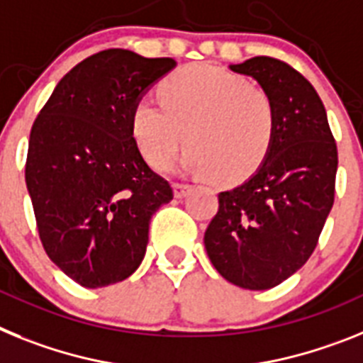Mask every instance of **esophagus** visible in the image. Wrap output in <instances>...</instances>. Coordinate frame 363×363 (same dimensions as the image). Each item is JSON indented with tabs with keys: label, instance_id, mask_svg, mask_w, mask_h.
Returning a JSON list of instances; mask_svg holds the SVG:
<instances>
[{
	"label": "esophagus",
	"instance_id": "esophagus-1",
	"mask_svg": "<svg viewBox=\"0 0 363 363\" xmlns=\"http://www.w3.org/2000/svg\"><path fill=\"white\" fill-rule=\"evenodd\" d=\"M191 190V184H188V182H173V194H175V197H184L188 191Z\"/></svg>",
	"mask_w": 363,
	"mask_h": 363
}]
</instances>
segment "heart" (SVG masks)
I'll list each match as a JSON object with an SVG mask.
<instances>
[{
  "mask_svg": "<svg viewBox=\"0 0 363 363\" xmlns=\"http://www.w3.org/2000/svg\"><path fill=\"white\" fill-rule=\"evenodd\" d=\"M160 100L143 96L131 111V133L151 168L164 169L184 146V168L219 184H235L259 169L276 135V107L241 74L197 64L160 84Z\"/></svg>",
  "mask_w": 363,
  "mask_h": 363,
  "instance_id": "heart-1",
  "label": "heart"
}]
</instances>
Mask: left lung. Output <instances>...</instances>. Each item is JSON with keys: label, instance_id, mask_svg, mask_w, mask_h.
<instances>
[{"label": "left lung", "instance_id": "8db88e82", "mask_svg": "<svg viewBox=\"0 0 363 363\" xmlns=\"http://www.w3.org/2000/svg\"><path fill=\"white\" fill-rule=\"evenodd\" d=\"M230 69L257 80L276 107L269 155L250 179L219 194L204 247L226 281L267 291L314 252L334 203L338 150L323 102L294 67L256 56Z\"/></svg>", "mask_w": 363, "mask_h": 363}]
</instances>
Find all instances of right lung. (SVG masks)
Wrapping results in <instances>:
<instances>
[{"label": "right lung", "instance_id": "right-lung-1", "mask_svg": "<svg viewBox=\"0 0 363 363\" xmlns=\"http://www.w3.org/2000/svg\"><path fill=\"white\" fill-rule=\"evenodd\" d=\"M175 65L125 49L96 52L58 82L34 121L25 182L38 234L78 285L131 276L146 254L151 216L173 199L138 151L131 111Z\"/></svg>", "mask_w": 363, "mask_h": 363}]
</instances>
